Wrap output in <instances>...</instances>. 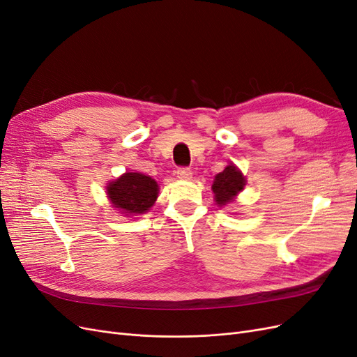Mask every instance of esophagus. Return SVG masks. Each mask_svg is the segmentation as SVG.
I'll use <instances>...</instances> for the list:
<instances>
[{"mask_svg": "<svg viewBox=\"0 0 357 357\" xmlns=\"http://www.w3.org/2000/svg\"><path fill=\"white\" fill-rule=\"evenodd\" d=\"M177 177L181 180H189L192 177V169L188 167H180L177 169Z\"/></svg>", "mask_w": 357, "mask_h": 357, "instance_id": "esophagus-1", "label": "esophagus"}]
</instances>
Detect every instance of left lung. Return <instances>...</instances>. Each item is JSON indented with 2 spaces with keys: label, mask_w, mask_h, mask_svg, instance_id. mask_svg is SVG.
<instances>
[{
  "label": "left lung",
  "mask_w": 357,
  "mask_h": 357,
  "mask_svg": "<svg viewBox=\"0 0 357 357\" xmlns=\"http://www.w3.org/2000/svg\"><path fill=\"white\" fill-rule=\"evenodd\" d=\"M244 185L245 180L235 165H228L222 172H219L211 188L214 192V199L219 204V207L234 201V198L244 189Z\"/></svg>",
  "instance_id": "8db88e82"
}]
</instances>
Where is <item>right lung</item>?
Returning <instances> with one entry per match:
<instances>
[{"label": "right lung", "mask_w": 357, "mask_h": 357, "mask_svg": "<svg viewBox=\"0 0 357 357\" xmlns=\"http://www.w3.org/2000/svg\"><path fill=\"white\" fill-rule=\"evenodd\" d=\"M158 183L139 172H126L116 181L109 183L107 193L116 208L125 214H143L158 198Z\"/></svg>", "instance_id": "obj_1"}]
</instances>
